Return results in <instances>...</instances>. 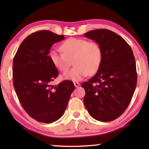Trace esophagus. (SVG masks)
<instances>
[{
    "label": "esophagus",
    "mask_w": 149,
    "mask_h": 149,
    "mask_svg": "<svg viewBox=\"0 0 149 149\" xmlns=\"http://www.w3.org/2000/svg\"><path fill=\"white\" fill-rule=\"evenodd\" d=\"M73 84H74V86L76 87H78L79 86H80V84L79 82H74Z\"/></svg>",
    "instance_id": "obj_1"
}]
</instances>
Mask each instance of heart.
<instances>
[{"label":"heart","mask_w":149,"mask_h":149,"mask_svg":"<svg viewBox=\"0 0 149 149\" xmlns=\"http://www.w3.org/2000/svg\"><path fill=\"white\" fill-rule=\"evenodd\" d=\"M63 53L49 52V58L52 65L61 72L74 67L62 76L63 79L73 82L82 80L87 75H94L100 69L102 62L103 52L100 44L85 39L69 38L60 45Z\"/></svg>","instance_id":"obj_1"}]
</instances>
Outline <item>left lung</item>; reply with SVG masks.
I'll list each match as a JSON object with an SVG mask.
<instances>
[{
    "label": "left lung",
    "instance_id": "obj_1",
    "mask_svg": "<svg viewBox=\"0 0 149 149\" xmlns=\"http://www.w3.org/2000/svg\"><path fill=\"white\" fill-rule=\"evenodd\" d=\"M84 37L100 43L103 52L100 69L82 84L86 92L84 106L95 119L112 121L125 111L136 89L134 54L126 41L110 30H93Z\"/></svg>",
    "mask_w": 149,
    "mask_h": 149
}]
</instances>
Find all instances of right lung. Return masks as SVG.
<instances>
[{"label":"right lung","mask_w":149,"mask_h":149,"mask_svg":"<svg viewBox=\"0 0 149 149\" xmlns=\"http://www.w3.org/2000/svg\"><path fill=\"white\" fill-rule=\"evenodd\" d=\"M64 39L49 31L32 33L22 41L13 58L15 93L27 114L39 122L50 123L59 119L75 89L69 80L51 85L58 71L49 60V50L54 43Z\"/></svg>","instance_id":"1"}]
</instances>
